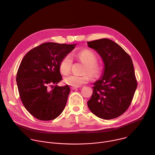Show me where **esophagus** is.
Returning <instances> with one entry per match:
<instances>
[{
	"label": "esophagus",
	"mask_w": 155,
	"mask_h": 155,
	"mask_svg": "<svg viewBox=\"0 0 155 155\" xmlns=\"http://www.w3.org/2000/svg\"><path fill=\"white\" fill-rule=\"evenodd\" d=\"M71 90H77V88H78V87H74V86H71Z\"/></svg>",
	"instance_id": "esophagus-1"
}]
</instances>
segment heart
<instances>
[{"mask_svg": "<svg viewBox=\"0 0 155 155\" xmlns=\"http://www.w3.org/2000/svg\"><path fill=\"white\" fill-rule=\"evenodd\" d=\"M77 59L85 65L83 75H69L65 77L64 81L65 84L68 85L78 87L83 84L87 83L90 80V76L92 78L99 77L102 71L101 65L97 62V58L96 55L90 50H84L78 53ZM73 60L69 54L65 56L60 62L59 70L64 74H68L72 69Z\"/></svg>", "mask_w": 155, "mask_h": 155, "instance_id": "heart-1", "label": "heart"}]
</instances>
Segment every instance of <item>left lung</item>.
I'll return each mask as SVG.
<instances>
[{
    "label": "left lung",
    "instance_id": "obj_1",
    "mask_svg": "<svg viewBox=\"0 0 155 155\" xmlns=\"http://www.w3.org/2000/svg\"><path fill=\"white\" fill-rule=\"evenodd\" d=\"M87 44L96 50L105 64L103 77L94 83L87 106L99 118H117L130 106L137 86L131 58L117 43L108 38Z\"/></svg>",
    "mask_w": 155,
    "mask_h": 155
}]
</instances>
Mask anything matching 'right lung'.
Here are the masks:
<instances>
[{"mask_svg":"<svg viewBox=\"0 0 155 155\" xmlns=\"http://www.w3.org/2000/svg\"><path fill=\"white\" fill-rule=\"evenodd\" d=\"M75 45L43 43L22 59L16 74L18 92L23 105L35 118L53 120L62 112L71 91L69 86L53 84L62 80L60 62Z\"/></svg>","mask_w":155,"mask_h":155,"instance_id":"add662e5","label":"right lung"}]
</instances>
